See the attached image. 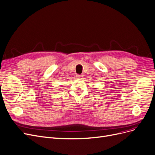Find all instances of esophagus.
Returning a JSON list of instances; mask_svg holds the SVG:
<instances>
[{"label":"esophagus","instance_id":"esophagus-1","mask_svg":"<svg viewBox=\"0 0 155 155\" xmlns=\"http://www.w3.org/2000/svg\"><path fill=\"white\" fill-rule=\"evenodd\" d=\"M82 77H83L82 75H77V78H82Z\"/></svg>","mask_w":155,"mask_h":155}]
</instances>
